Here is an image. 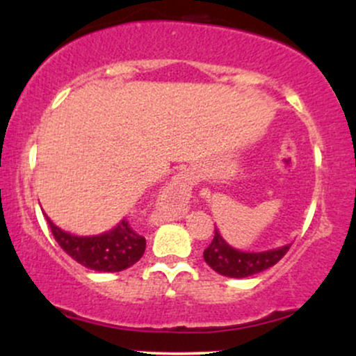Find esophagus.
I'll list each match as a JSON object with an SVG mask.
<instances>
[{"label":"esophagus","mask_w":356,"mask_h":356,"mask_svg":"<svg viewBox=\"0 0 356 356\" xmlns=\"http://www.w3.org/2000/svg\"><path fill=\"white\" fill-rule=\"evenodd\" d=\"M170 191L174 192L175 195H177L179 199H189V195H191V181H189V177H187L186 174H179L177 177L174 179L172 181V184H170V187H169Z\"/></svg>","instance_id":"obj_1"}]
</instances>
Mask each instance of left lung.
<instances>
[{"label": "left lung", "mask_w": 356, "mask_h": 356, "mask_svg": "<svg viewBox=\"0 0 356 356\" xmlns=\"http://www.w3.org/2000/svg\"><path fill=\"white\" fill-rule=\"evenodd\" d=\"M289 246L291 244L271 249V251L243 252L231 248L226 241L220 238L219 231L214 229V239L209 246L204 249V261L222 276L248 277L275 266L277 261L288 252Z\"/></svg>", "instance_id": "left-lung-1"}]
</instances>
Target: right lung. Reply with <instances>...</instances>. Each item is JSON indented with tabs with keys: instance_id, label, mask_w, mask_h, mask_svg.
<instances>
[{
	"instance_id": "add662e5",
	"label": "right lung",
	"mask_w": 356,
	"mask_h": 356,
	"mask_svg": "<svg viewBox=\"0 0 356 356\" xmlns=\"http://www.w3.org/2000/svg\"><path fill=\"white\" fill-rule=\"evenodd\" d=\"M47 220L60 248L81 266L93 271H124L136 264L145 251V238L137 234L127 219L99 236H73L56 227L48 218Z\"/></svg>"
}]
</instances>
